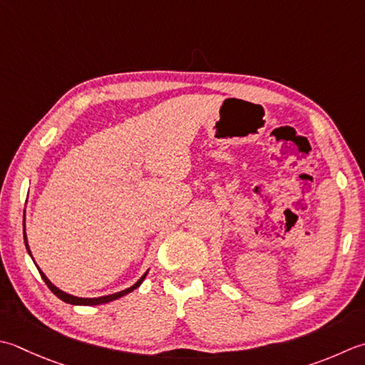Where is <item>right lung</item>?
<instances>
[{
  "label": "right lung",
  "mask_w": 365,
  "mask_h": 365,
  "mask_svg": "<svg viewBox=\"0 0 365 365\" xmlns=\"http://www.w3.org/2000/svg\"><path fill=\"white\" fill-rule=\"evenodd\" d=\"M24 240H25V247H26V252H28V255L31 256V259H33V255H31V250H30V245H28V239H26V230H25V218H24ZM34 261V259H33ZM36 264V262H34ZM36 267H38V270H39V274H41V277H42V280L46 282V284L47 287L50 288V291L53 292V294L58 297V299H61L63 302H66V304H71V305H99V304H107V302H110V301H115V299H118V297H123L125 294H128V292H131V291H134L135 288H139L140 287V283L144 282V278L147 277V274H148V270L147 272L142 275L138 282H135L133 287H130V288H126V289H121V291H118V292H113V294H107V296H99V297H78V296H73V294H69V292H64L63 289H60V288H56L55 284L48 280L47 278V275L42 272V270L39 269V266L38 264H36Z\"/></svg>",
  "instance_id": "right-lung-1"
}]
</instances>
